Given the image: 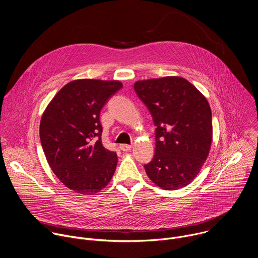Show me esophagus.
Segmentation results:
<instances>
[{
	"label": "esophagus",
	"mask_w": 258,
	"mask_h": 258,
	"mask_svg": "<svg viewBox=\"0 0 258 258\" xmlns=\"http://www.w3.org/2000/svg\"><path fill=\"white\" fill-rule=\"evenodd\" d=\"M119 148L121 151H124V152H127L132 149V146L131 145H127V144H120L119 145Z\"/></svg>",
	"instance_id": "esophagus-1"
}]
</instances>
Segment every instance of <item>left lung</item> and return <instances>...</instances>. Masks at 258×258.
<instances>
[{
	"label": "left lung",
	"mask_w": 258,
	"mask_h": 258,
	"mask_svg": "<svg viewBox=\"0 0 258 258\" xmlns=\"http://www.w3.org/2000/svg\"><path fill=\"white\" fill-rule=\"evenodd\" d=\"M134 89L156 126L155 154L144 165L147 175L163 190L186 187L210 151L212 117L208 101L180 77L138 81Z\"/></svg>",
	"instance_id": "1"
}]
</instances>
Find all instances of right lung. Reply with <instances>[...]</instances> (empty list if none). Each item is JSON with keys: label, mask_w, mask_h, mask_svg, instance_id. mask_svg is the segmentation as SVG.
<instances>
[{"label": "right lung", "mask_w": 258, "mask_h": 258, "mask_svg": "<svg viewBox=\"0 0 258 258\" xmlns=\"http://www.w3.org/2000/svg\"><path fill=\"white\" fill-rule=\"evenodd\" d=\"M121 88L119 81H72L42 115L40 138L47 161L60 181L79 194L100 192L114 174L117 155L102 144L100 112Z\"/></svg>", "instance_id": "add662e5"}]
</instances>
